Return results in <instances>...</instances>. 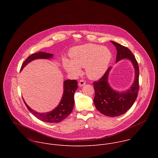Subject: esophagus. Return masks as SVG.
<instances>
[{
	"label": "esophagus",
	"mask_w": 158,
	"mask_h": 158,
	"mask_svg": "<svg viewBox=\"0 0 158 158\" xmlns=\"http://www.w3.org/2000/svg\"><path fill=\"white\" fill-rule=\"evenodd\" d=\"M85 84V81H84V80H81V81L79 82V84H78L79 86H80V87H82V86H84Z\"/></svg>",
	"instance_id": "1"
}]
</instances>
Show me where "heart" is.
Masks as SVG:
<instances>
[{
    "mask_svg": "<svg viewBox=\"0 0 158 158\" xmlns=\"http://www.w3.org/2000/svg\"><path fill=\"white\" fill-rule=\"evenodd\" d=\"M71 60L64 58L62 64L65 72L73 77L79 76L81 67H85L87 76L97 79L104 75L111 60L110 50L98 44H85L74 47L69 51Z\"/></svg>",
    "mask_w": 158,
    "mask_h": 158,
    "instance_id": "1",
    "label": "heart"
}]
</instances>
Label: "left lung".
Segmentation results:
<instances>
[{
    "label": "left lung",
    "instance_id": "obj_1",
    "mask_svg": "<svg viewBox=\"0 0 158 158\" xmlns=\"http://www.w3.org/2000/svg\"><path fill=\"white\" fill-rule=\"evenodd\" d=\"M117 50L116 62L122 59L129 60L135 71L134 81L131 86L124 91L119 92L112 89L108 82V77L112 67L109 69L99 81L93 83L95 91L94 103L96 108L104 115L116 117L124 114L136 101L139 91V65L132 52L122 45L110 41Z\"/></svg>",
    "mask_w": 158,
    "mask_h": 158
}]
</instances>
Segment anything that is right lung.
Masks as SVG:
<instances>
[{
  "label": "right lung",
  "mask_w": 158,
  "mask_h": 158,
  "mask_svg": "<svg viewBox=\"0 0 158 158\" xmlns=\"http://www.w3.org/2000/svg\"><path fill=\"white\" fill-rule=\"evenodd\" d=\"M53 54L44 52H39L29 56L22 64L20 71L24 69L31 61L43 59H49L53 57ZM77 89V82L76 80L67 79L64 81V92L60 102L58 106L52 110L47 112H38L31 108L25 102H24L31 113L37 119L42 121L48 123H57L65 119L73 111L74 104V93Z\"/></svg>",
  "instance_id": "obj_1"
}]
</instances>
